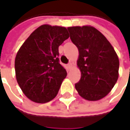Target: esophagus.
I'll return each instance as SVG.
<instances>
[{"instance_id": "1", "label": "esophagus", "mask_w": 130, "mask_h": 130, "mask_svg": "<svg viewBox=\"0 0 130 130\" xmlns=\"http://www.w3.org/2000/svg\"><path fill=\"white\" fill-rule=\"evenodd\" d=\"M72 63L71 62L67 64V67L69 68V69H71V68H72Z\"/></svg>"}]
</instances>
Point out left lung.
<instances>
[{
    "label": "left lung",
    "mask_w": 130,
    "mask_h": 130,
    "mask_svg": "<svg viewBox=\"0 0 130 130\" xmlns=\"http://www.w3.org/2000/svg\"><path fill=\"white\" fill-rule=\"evenodd\" d=\"M70 39L78 48L77 66L81 79L75 88L83 98L98 101L111 90L119 77V61L111 43L92 27H68Z\"/></svg>",
    "instance_id": "obj_1"
}]
</instances>
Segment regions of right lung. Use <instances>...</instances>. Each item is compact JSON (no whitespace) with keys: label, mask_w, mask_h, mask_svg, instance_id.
<instances>
[{"label":"right lung","mask_w":130,"mask_h":130,"mask_svg":"<svg viewBox=\"0 0 130 130\" xmlns=\"http://www.w3.org/2000/svg\"><path fill=\"white\" fill-rule=\"evenodd\" d=\"M69 37L63 27L44 24L33 32L15 58L17 83L27 97L44 103L56 96L67 71L59 62L58 47Z\"/></svg>","instance_id":"add662e5"}]
</instances>
